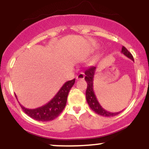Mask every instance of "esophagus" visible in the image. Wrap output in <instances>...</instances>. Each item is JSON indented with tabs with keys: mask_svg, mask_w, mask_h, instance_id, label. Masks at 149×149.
<instances>
[{
	"mask_svg": "<svg viewBox=\"0 0 149 149\" xmlns=\"http://www.w3.org/2000/svg\"><path fill=\"white\" fill-rule=\"evenodd\" d=\"M84 77H85V75H84V73H81L76 76V79L77 80H81V79H84Z\"/></svg>",
	"mask_w": 149,
	"mask_h": 149,
	"instance_id": "esophagus-1",
	"label": "esophagus"
}]
</instances>
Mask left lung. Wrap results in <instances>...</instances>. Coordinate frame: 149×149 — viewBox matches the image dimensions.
I'll return each mask as SVG.
<instances>
[{
    "instance_id": "8db88e82",
    "label": "left lung",
    "mask_w": 149,
    "mask_h": 149,
    "mask_svg": "<svg viewBox=\"0 0 149 149\" xmlns=\"http://www.w3.org/2000/svg\"><path fill=\"white\" fill-rule=\"evenodd\" d=\"M121 52L123 55H125L126 57H127V58L131 59L133 61H134L133 55H131V53H130L124 46L122 47ZM95 70L96 67H91L89 69L86 70L85 73H84L86 75L85 81L87 83V88L86 91V97L87 103L89 105L90 108H91L94 112H95L96 113L98 114V115L104 117L115 116V115L120 113L122 111L118 112H108V111H107L106 109H104L101 106V104L99 103L98 100H97V97H96V95L95 94H94V86H93Z\"/></svg>"
}]
</instances>
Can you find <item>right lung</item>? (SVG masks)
<instances>
[{"label":"right lung","instance_id":"add662e5","mask_svg":"<svg viewBox=\"0 0 149 149\" xmlns=\"http://www.w3.org/2000/svg\"><path fill=\"white\" fill-rule=\"evenodd\" d=\"M74 84L75 79L65 82L57 93L56 95L49 102L40 107L36 109H27L22 106L21 104H19L24 112L34 120L42 122L52 120L59 116L60 114L65 108L69 91ZM15 96L17 99L16 95Z\"/></svg>","mask_w":149,"mask_h":149}]
</instances>
